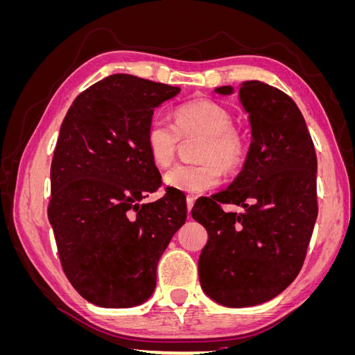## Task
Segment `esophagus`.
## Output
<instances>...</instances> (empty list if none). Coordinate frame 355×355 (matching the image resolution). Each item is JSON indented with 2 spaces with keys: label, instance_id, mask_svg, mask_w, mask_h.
<instances>
[{
  "label": "esophagus",
  "instance_id": "34e87169",
  "mask_svg": "<svg viewBox=\"0 0 355 355\" xmlns=\"http://www.w3.org/2000/svg\"><path fill=\"white\" fill-rule=\"evenodd\" d=\"M194 202H196V197L194 196H188L187 197V207H188L189 216H191V209H192V206H194Z\"/></svg>",
  "mask_w": 355,
  "mask_h": 355
}]
</instances>
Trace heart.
<instances>
[{"instance_id":"heart-1","label":"heart","mask_w":355,"mask_h":355,"mask_svg":"<svg viewBox=\"0 0 355 355\" xmlns=\"http://www.w3.org/2000/svg\"><path fill=\"white\" fill-rule=\"evenodd\" d=\"M232 114L211 99H194L179 105L175 123L166 116H154L146 128V146L158 167H167L176 155L180 137H197L198 163H179L164 175L166 185L200 194L220 184L222 171L237 170L245 155V141L232 125Z\"/></svg>"}]
</instances>
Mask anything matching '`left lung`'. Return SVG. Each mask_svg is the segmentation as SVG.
<instances>
[{
    "label": "left lung",
    "instance_id": "1",
    "mask_svg": "<svg viewBox=\"0 0 355 355\" xmlns=\"http://www.w3.org/2000/svg\"><path fill=\"white\" fill-rule=\"evenodd\" d=\"M240 101L252 125L241 173L191 210L209 234L198 259L201 287L230 308L266 302L295 280L318 213L317 155L296 103L262 81L243 83ZM223 203L243 211L225 212Z\"/></svg>",
    "mask_w": 355,
    "mask_h": 355
}]
</instances>
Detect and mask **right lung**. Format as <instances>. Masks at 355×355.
Returning <instances> with one entry per match:
<instances>
[{"label": "right lung", "instance_id": "add662e5", "mask_svg": "<svg viewBox=\"0 0 355 355\" xmlns=\"http://www.w3.org/2000/svg\"><path fill=\"white\" fill-rule=\"evenodd\" d=\"M173 85L114 73L77 96L51 161L49 220L63 272L89 302L130 308L153 295L157 263L185 223L187 202L161 187L146 128Z\"/></svg>", "mask_w": 355, "mask_h": 355}]
</instances>
